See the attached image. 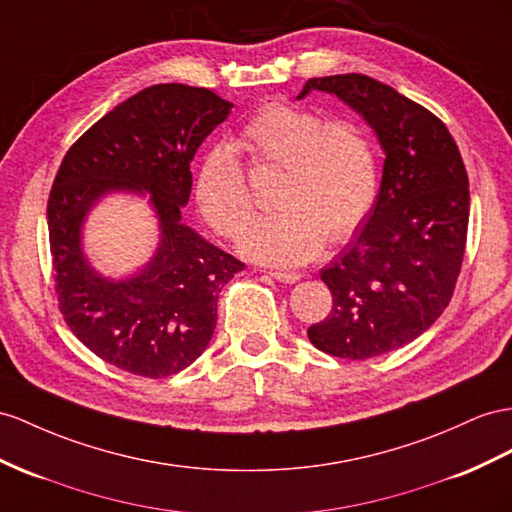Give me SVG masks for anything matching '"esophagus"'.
<instances>
[{
	"label": "esophagus",
	"mask_w": 512,
	"mask_h": 512,
	"mask_svg": "<svg viewBox=\"0 0 512 512\" xmlns=\"http://www.w3.org/2000/svg\"><path fill=\"white\" fill-rule=\"evenodd\" d=\"M272 279H277V281H281V283H296V281H300L303 279V274H298V272H281V270H274V272H268Z\"/></svg>",
	"instance_id": "esophagus-1"
}]
</instances>
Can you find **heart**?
I'll return each instance as SVG.
<instances>
[{
    "label": "heart",
    "mask_w": 512,
    "mask_h": 512,
    "mask_svg": "<svg viewBox=\"0 0 512 512\" xmlns=\"http://www.w3.org/2000/svg\"><path fill=\"white\" fill-rule=\"evenodd\" d=\"M242 147L257 164L281 168L272 203L277 212L244 233L242 253L274 266L316 257L329 235L355 233L376 201L378 162L368 134L352 121H324L318 112L268 103L242 129ZM196 205L222 238H235L253 214L244 168L229 147L209 149L196 170Z\"/></svg>",
    "instance_id": "heart-1"
}]
</instances>
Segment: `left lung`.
Wrapping results in <instances>:
<instances>
[{"label": "left lung", "mask_w": 512, "mask_h": 512, "mask_svg": "<svg viewBox=\"0 0 512 512\" xmlns=\"http://www.w3.org/2000/svg\"><path fill=\"white\" fill-rule=\"evenodd\" d=\"M346 101L385 151L381 192L352 240L320 277L331 313L309 342L339 359L385 355L428 331L448 307L463 266L469 179L441 119L361 73L311 77L300 90Z\"/></svg>", "instance_id": "obj_1"}]
</instances>
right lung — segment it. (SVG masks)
Masks as SVG:
<instances>
[{
	"mask_svg": "<svg viewBox=\"0 0 512 512\" xmlns=\"http://www.w3.org/2000/svg\"><path fill=\"white\" fill-rule=\"evenodd\" d=\"M233 106L207 88L140 90L73 142L47 201L58 307L73 335L129 374L164 378L201 357L214 335L218 294L244 264L181 222L190 162ZM152 194L161 246L140 275L103 280L81 253V222L99 195Z\"/></svg>",
	"mask_w": 512,
	"mask_h": 512,
	"instance_id": "1",
	"label": "right lung"
}]
</instances>
